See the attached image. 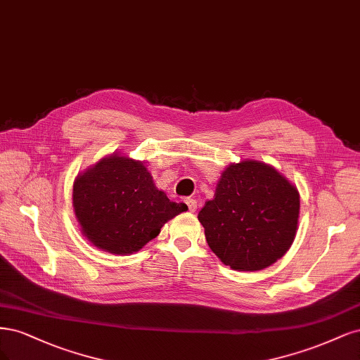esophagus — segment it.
Masks as SVG:
<instances>
[{"mask_svg":"<svg viewBox=\"0 0 360 360\" xmlns=\"http://www.w3.org/2000/svg\"><path fill=\"white\" fill-rule=\"evenodd\" d=\"M185 203H187L190 212H195V210H197V200H194V199H185Z\"/></svg>","mask_w":360,"mask_h":360,"instance_id":"34e87169","label":"esophagus"}]
</instances>
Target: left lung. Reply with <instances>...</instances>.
Masks as SVG:
<instances>
[{"mask_svg":"<svg viewBox=\"0 0 360 360\" xmlns=\"http://www.w3.org/2000/svg\"><path fill=\"white\" fill-rule=\"evenodd\" d=\"M299 191L275 167L256 160L230 165L199 212L207 245L235 271H262L292 247Z\"/></svg>","mask_w":360,"mask_h":360,"instance_id":"1","label":"left lung"}]
</instances>
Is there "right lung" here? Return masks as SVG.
I'll return each mask as SVG.
<instances>
[{
    "instance_id": "add662e5",
    "label": "right lung",
    "mask_w": 360,
    "mask_h": 360,
    "mask_svg": "<svg viewBox=\"0 0 360 360\" xmlns=\"http://www.w3.org/2000/svg\"><path fill=\"white\" fill-rule=\"evenodd\" d=\"M73 207L82 235L110 254H133L187 211L155 187L142 161L112 154L79 173Z\"/></svg>"
}]
</instances>
